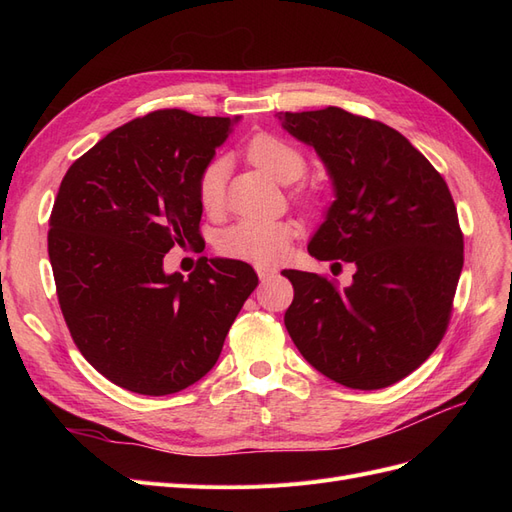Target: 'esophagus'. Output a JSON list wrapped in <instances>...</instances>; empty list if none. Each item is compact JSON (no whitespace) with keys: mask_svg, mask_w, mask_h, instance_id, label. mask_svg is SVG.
Segmentation results:
<instances>
[{"mask_svg":"<svg viewBox=\"0 0 512 512\" xmlns=\"http://www.w3.org/2000/svg\"><path fill=\"white\" fill-rule=\"evenodd\" d=\"M256 273L260 277V282H269L271 277L277 275V271L273 267H256Z\"/></svg>","mask_w":512,"mask_h":512,"instance_id":"obj_1","label":"esophagus"}]
</instances>
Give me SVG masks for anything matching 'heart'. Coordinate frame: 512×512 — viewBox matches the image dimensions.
<instances>
[{
  "instance_id": "1",
  "label": "heart",
  "mask_w": 512,
  "mask_h": 512,
  "mask_svg": "<svg viewBox=\"0 0 512 512\" xmlns=\"http://www.w3.org/2000/svg\"><path fill=\"white\" fill-rule=\"evenodd\" d=\"M247 158L282 183H292L303 177L307 162L305 156L284 138L273 134H258L247 143ZM226 162L211 160L200 170L196 181L198 205L207 213H215L224 200ZM297 237V226L288 220H241L228 226L220 239L218 250L226 258L254 262V265H273L286 256L292 239Z\"/></svg>"
}]
</instances>
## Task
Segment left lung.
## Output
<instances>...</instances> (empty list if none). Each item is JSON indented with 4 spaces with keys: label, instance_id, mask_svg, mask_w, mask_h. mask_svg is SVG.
Wrapping results in <instances>:
<instances>
[{
    "label": "left lung",
    "instance_id": "1",
    "mask_svg": "<svg viewBox=\"0 0 512 512\" xmlns=\"http://www.w3.org/2000/svg\"><path fill=\"white\" fill-rule=\"evenodd\" d=\"M280 119L316 149L335 188L309 254L356 267L344 290L324 275L284 271L294 288L284 324L320 374L384 389L429 359L451 320L463 267L453 196L423 153L376 119L337 106Z\"/></svg>",
    "mask_w": 512,
    "mask_h": 512
}]
</instances>
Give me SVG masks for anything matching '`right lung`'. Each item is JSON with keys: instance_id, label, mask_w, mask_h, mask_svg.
Listing matches in <instances>:
<instances>
[{"instance_id": "obj_1", "label": "right lung", "mask_w": 512, "mask_h": 512, "mask_svg": "<svg viewBox=\"0 0 512 512\" xmlns=\"http://www.w3.org/2000/svg\"><path fill=\"white\" fill-rule=\"evenodd\" d=\"M232 121L153 111L106 134L59 185L49 258L61 314L121 389L160 397L198 382L258 286L247 262L228 258H198L188 280L164 273L170 247L203 239L196 181Z\"/></svg>"}]
</instances>
